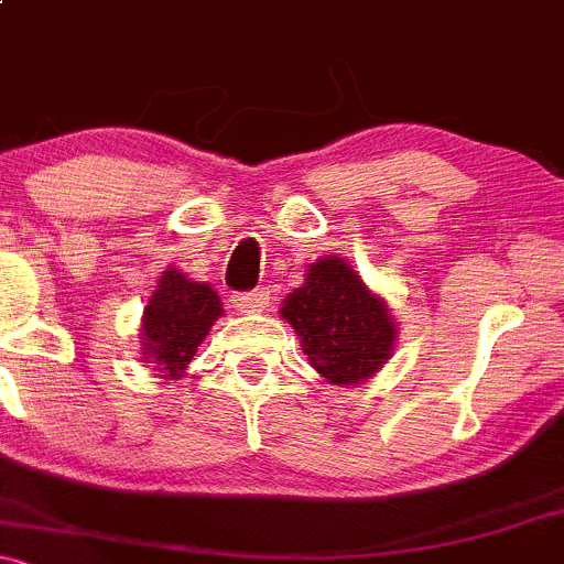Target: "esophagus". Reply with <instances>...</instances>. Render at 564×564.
Here are the masks:
<instances>
[{
	"label": "esophagus",
	"mask_w": 564,
	"mask_h": 564,
	"mask_svg": "<svg viewBox=\"0 0 564 564\" xmlns=\"http://www.w3.org/2000/svg\"><path fill=\"white\" fill-rule=\"evenodd\" d=\"M230 302L232 307L241 310V313H262L268 296H264L262 291H238V294L230 296Z\"/></svg>",
	"instance_id": "1"
}]
</instances>
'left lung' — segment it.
<instances>
[{
	"mask_svg": "<svg viewBox=\"0 0 564 564\" xmlns=\"http://www.w3.org/2000/svg\"><path fill=\"white\" fill-rule=\"evenodd\" d=\"M281 315L300 334L315 371L334 384H358L379 371L398 334L390 307L341 257L310 264L304 286L283 300Z\"/></svg>",
	"mask_w": 564,
	"mask_h": 564,
	"instance_id": "8db88e82",
	"label": "left lung"
}]
</instances>
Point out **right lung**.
<instances>
[{"mask_svg":"<svg viewBox=\"0 0 564 564\" xmlns=\"http://www.w3.org/2000/svg\"><path fill=\"white\" fill-rule=\"evenodd\" d=\"M223 315V302L209 283H196L180 270L161 275L142 318V347L166 379L180 377L206 332Z\"/></svg>","mask_w":564,"mask_h":564,"instance_id":"add662e5","label":"right lung"}]
</instances>
